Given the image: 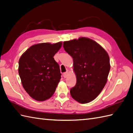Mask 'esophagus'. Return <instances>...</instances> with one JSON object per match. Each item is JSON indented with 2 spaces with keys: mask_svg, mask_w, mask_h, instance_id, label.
I'll return each instance as SVG.
<instances>
[{
  "mask_svg": "<svg viewBox=\"0 0 133 133\" xmlns=\"http://www.w3.org/2000/svg\"><path fill=\"white\" fill-rule=\"evenodd\" d=\"M68 72H65V73H63V77L64 78H66L68 76Z\"/></svg>",
  "mask_w": 133,
  "mask_h": 133,
  "instance_id": "1",
  "label": "esophagus"
}]
</instances>
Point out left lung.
<instances>
[{"instance_id": "1", "label": "left lung", "mask_w": 133, "mask_h": 133, "mask_svg": "<svg viewBox=\"0 0 133 133\" xmlns=\"http://www.w3.org/2000/svg\"><path fill=\"white\" fill-rule=\"evenodd\" d=\"M63 47L73 60L76 84L70 89L72 98L81 104L95 99L104 89L110 69L107 52L87 37L66 41Z\"/></svg>"}]
</instances>
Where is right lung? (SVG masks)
Instances as JSON below:
<instances>
[{
  "instance_id": "obj_1",
  "label": "right lung",
  "mask_w": 133,
  "mask_h": 133,
  "mask_svg": "<svg viewBox=\"0 0 133 133\" xmlns=\"http://www.w3.org/2000/svg\"><path fill=\"white\" fill-rule=\"evenodd\" d=\"M62 44L61 42L35 44L19 59L18 72L23 87L36 101L51 98L60 80V66L54 56Z\"/></svg>"
}]
</instances>
